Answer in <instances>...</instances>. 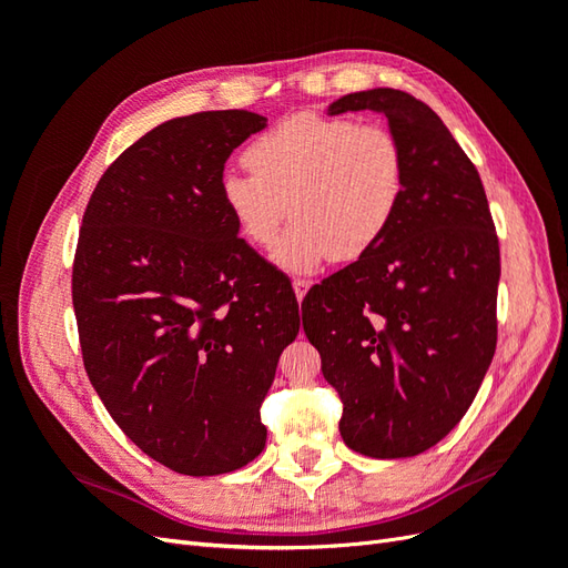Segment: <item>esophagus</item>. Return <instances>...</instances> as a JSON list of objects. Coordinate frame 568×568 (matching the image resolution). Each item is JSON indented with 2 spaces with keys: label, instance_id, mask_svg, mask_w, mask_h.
<instances>
[{
  "label": "esophagus",
  "instance_id": "obj_1",
  "mask_svg": "<svg viewBox=\"0 0 568 568\" xmlns=\"http://www.w3.org/2000/svg\"><path fill=\"white\" fill-rule=\"evenodd\" d=\"M307 288H311V282H307V280H301V277H296V280H294V291H296V298H298V301H303V298H305Z\"/></svg>",
  "mask_w": 568,
  "mask_h": 568
}]
</instances>
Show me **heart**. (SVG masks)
Segmentation results:
<instances>
[{
	"label": "heart",
	"instance_id": "b5f03b06",
	"mask_svg": "<svg viewBox=\"0 0 568 568\" xmlns=\"http://www.w3.org/2000/svg\"><path fill=\"white\" fill-rule=\"evenodd\" d=\"M248 173H225L222 203L248 244L274 248L286 272H313L334 261H357L379 246L398 215L405 149L390 128L351 118L298 113L253 140Z\"/></svg>",
	"mask_w": 568,
	"mask_h": 568
}]
</instances>
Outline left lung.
Returning <instances> with one entry per match:
<instances>
[{"mask_svg":"<svg viewBox=\"0 0 568 568\" xmlns=\"http://www.w3.org/2000/svg\"><path fill=\"white\" fill-rule=\"evenodd\" d=\"M365 109L405 149V199L379 246L307 291L303 329L341 395L348 448L398 459L434 448L476 398L497 343L500 244L478 170L443 120L390 88L326 113Z\"/></svg>","mask_w":568,"mask_h":568,"instance_id":"left-lung-1","label":"left lung"}]
</instances>
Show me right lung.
<instances>
[{
	"instance_id": "right-lung-1",
	"label": "right lung",
	"mask_w": 568,
	"mask_h": 568,
	"mask_svg": "<svg viewBox=\"0 0 568 568\" xmlns=\"http://www.w3.org/2000/svg\"><path fill=\"white\" fill-rule=\"evenodd\" d=\"M267 125L203 111L153 128L109 165L73 261L82 363L123 434L186 476L242 469L265 448L261 405L298 303L222 203L230 153Z\"/></svg>"
}]
</instances>
